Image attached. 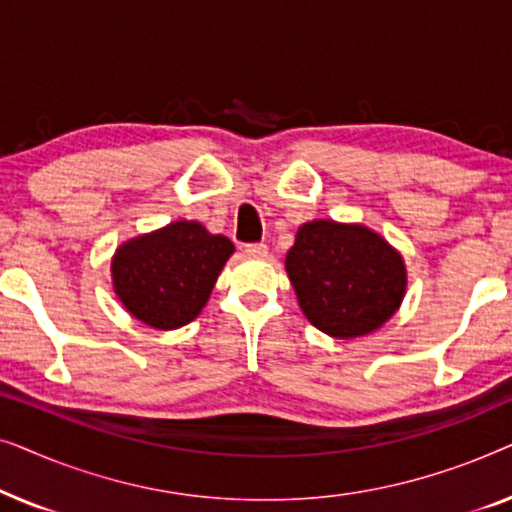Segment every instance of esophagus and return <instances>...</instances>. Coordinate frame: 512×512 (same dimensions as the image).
Returning a JSON list of instances; mask_svg holds the SVG:
<instances>
[{
  "mask_svg": "<svg viewBox=\"0 0 512 512\" xmlns=\"http://www.w3.org/2000/svg\"><path fill=\"white\" fill-rule=\"evenodd\" d=\"M244 254H247L249 258H263V256H268V247H265L263 242L244 244Z\"/></svg>",
  "mask_w": 512,
  "mask_h": 512,
  "instance_id": "34e87169",
  "label": "esophagus"
}]
</instances>
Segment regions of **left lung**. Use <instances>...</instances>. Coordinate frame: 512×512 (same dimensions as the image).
I'll return each instance as SVG.
<instances>
[{
	"label": "left lung",
	"instance_id": "1",
	"mask_svg": "<svg viewBox=\"0 0 512 512\" xmlns=\"http://www.w3.org/2000/svg\"><path fill=\"white\" fill-rule=\"evenodd\" d=\"M286 272L305 317L333 338L380 328L405 293L401 256L363 226L312 221L298 230Z\"/></svg>",
	"mask_w": 512,
	"mask_h": 512
}]
</instances>
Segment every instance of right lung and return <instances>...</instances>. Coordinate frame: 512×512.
Returning a JSON list of instances; mask_svg holds the SVG:
<instances>
[{"instance_id": "right-lung-1", "label": "right lung", "mask_w": 512, "mask_h": 512, "mask_svg": "<svg viewBox=\"0 0 512 512\" xmlns=\"http://www.w3.org/2000/svg\"><path fill=\"white\" fill-rule=\"evenodd\" d=\"M233 242L200 223L177 221L116 251L114 289L132 317L153 328H179L198 317Z\"/></svg>"}]
</instances>
